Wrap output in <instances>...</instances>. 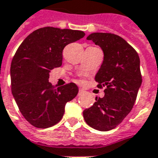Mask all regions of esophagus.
Returning <instances> with one entry per match:
<instances>
[{
    "instance_id": "34e87169",
    "label": "esophagus",
    "mask_w": 158,
    "mask_h": 158,
    "mask_svg": "<svg viewBox=\"0 0 158 158\" xmlns=\"http://www.w3.org/2000/svg\"><path fill=\"white\" fill-rule=\"evenodd\" d=\"M84 92H85V90H84V89H79V95H80V94H82L83 93H84Z\"/></svg>"
}]
</instances>
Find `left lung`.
Instances as JSON below:
<instances>
[{
	"label": "left lung",
	"instance_id": "1",
	"mask_svg": "<svg viewBox=\"0 0 158 158\" xmlns=\"http://www.w3.org/2000/svg\"><path fill=\"white\" fill-rule=\"evenodd\" d=\"M101 48L104 61L95 75L97 87H106L105 96L96 97L83 112L89 127L100 131L114 129L129 114L142 82L138 53L122 37L94 32L87 37Z\"/></svg>",
	"mask_w": 158,
	"mask_h": 158
}]
</instances>
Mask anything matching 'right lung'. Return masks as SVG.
<instances>
[{
  "instance_id": "right-lung-1",
  "label": "right lung",
  "mask_w": 158,
  "mask_h": 158,
  "mask_svg": "<svg viewBox=\"0 0 158 158\" xmlns=\"http://www.w3.org/2000/svg\"><path fill=\"white\" fill-rule=\"evenodd\" d=\"M82 31L46 27L21 43L10 64L11 92L22 115L31 126L48 128L60 121L66 103L77 95L74 83L55 88L49 72L60 67L64 47L85 37Z\"/></svg>"
}]
</instances>
